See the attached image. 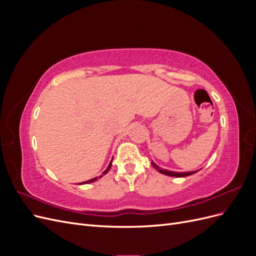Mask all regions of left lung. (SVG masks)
Segmentation results:
<instances>
[{"instance_id": "left-lung-1", "label": "left lung", "mask_w": 256, "mask_h": 256, "mask_svg": "<svg viewBox=\"0 0 256 256\" xmlns=\"http://www.w3.org/2000/svg\"><path fill=\"white\" fill-rule=\"evenodd\" d=\"M152 166L158 170V172L164 174V175H168V176H172V177H184V176H189V175H192L194 174L196 172H186V173H177V172H173V171H168V170H164L161 168L160 166H158L156 164H154V161H152Z\"/></svg>"}]
</instances>
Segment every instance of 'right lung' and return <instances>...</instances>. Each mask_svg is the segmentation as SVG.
<instances>
[{
	"label": "right lung",
	"instance_id": "add662e5",
	"mask_svg": "<svg viewBox=\"0 0 256 256\" xmlns=\"http://www.w3.org/2000/svg\"><path fill=\"white\" fill-rule=\"evenodd\" d=\"M111 166H112V160H111V162H110V164H109V166L106 168V171L102 173V175H106L108 172H109V170L111 168ZM102 177V176H100ZM98 180V177H95V178H92V180H86V182H82V184H90V182H96Z\"/></svg>",
	"mask_w": 256,
	"mask_h": 256
}]
</instances>
